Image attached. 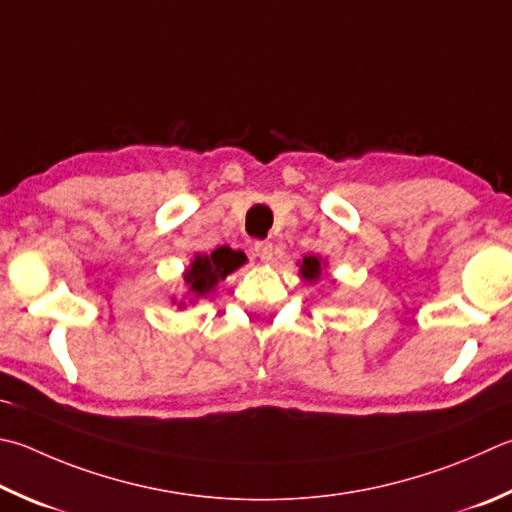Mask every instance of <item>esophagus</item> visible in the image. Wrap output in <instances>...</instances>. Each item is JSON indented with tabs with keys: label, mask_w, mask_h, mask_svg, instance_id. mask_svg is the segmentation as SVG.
Listing matches in <instances>:
<instances>
[{
	"label": "esophagus",
	"mask_w": 512,
	"mask_h": 512,
	"mask_svg": "<svg viewBox=\"0 0 512 512\" xmlns=\"http://www.w3.org/2000/svg\"><path fill=\"white\" fill-rule=\"evenodd\" d=\"M255 255L262 259L264 264H268L273 259V244L271 241H255Z\"/></svg>",
	"instance_id": "esophagus-1"
}]
</instances>
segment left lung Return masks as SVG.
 <instances>
[{"mask_svg":"<svg viewBox=\"0 0 512 512\" xmlns=\"http://www.w3.org/2000/svg\"><path fill=\"white\" fill-rule=\"evenodd\" d=\"M322 266L324 264H322V259L318 255L304 257L302 264H300V275L309 282H318L320 275H322Z\"/></svg>","mask_w":512,"mask_h":512,"instance_id":"1","label":"left lung"}]
</instances>
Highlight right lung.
<instances>
[{
  "mask_svg": "<svg viewBox=\"0 0 512 512\" xmlns=\"http://www.w3.org/2000/svg\"><path fill=\"white\" fill-rule=\"evenodd\" d=\"M246 262L244 253L232 250L228 246H219L212 250L210 255H197L190 262L188 271L183 273L185 286L192 297H206L208 293L215 291V286L226 280V277L237 271V268Z\"/></svg>",
  "mask_w": 512,
  "mask_h": 512,
  "instance_id": "1",
  "label": "right lung"
}]
</instances>
